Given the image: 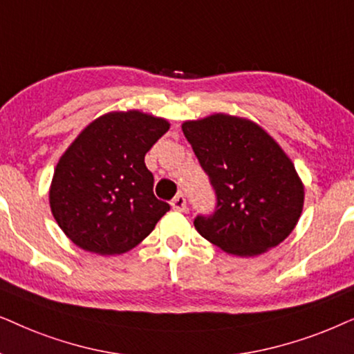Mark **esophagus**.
<instances>
[{
    "label": "esophagus",
    "instance_id": "obj_1",
    "mask_svg": "<svg viewBox=\"0 0 354 354\" xmlns=\"http://www.w3.org/2000/svg\"><path fill=\"white\" fill-rule=\"evenodd\" d=\"M171 209L176 212H185L186 210V199L183 194H178L174 199L171 201Z\"/></svg>",
    "mask_w": 354,
    "mask_h": 354
}]
</instances>
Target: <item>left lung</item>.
<instances>
[{"label":"left lung","mask_w":354,"mask_h":354,"mask_svg":"<svg viewBox=\"0 0 354 354\" xmlns=\"http://www.w3.org/2000/svg\"><path fill=\"white\" fill-rule=\"evenodd\" d=\"M181 128L216 194L215 214L194 220L201 236L239 257L285 241L303 212L304 185L280 144L257 122L226 113Z\"/></svg>","instance_id":"1"}]
</instances>
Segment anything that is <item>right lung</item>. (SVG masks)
Segmentation results:
<instances>
[{"mask_svg":"<svg viewBox=\"0 0 354 354\" xmlns=\"http://www.w3.org/2000/svg\"><path fill=\"white\" fill-rule=\"evenodd\" d=\"M168 129L165 118L110 111L64 150L50 185V209L75 246L115 256L152 233L169 205L153 196V174L144 157Z\"/></svg>","mask_w":354,"mask_h":354,"instance_id":"1","label":"right lung"}]
</instances>
